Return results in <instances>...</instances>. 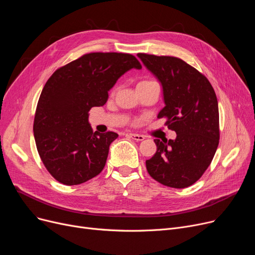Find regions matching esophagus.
<instances>
[{
	"instance_id": "obj_1",
	"label": "esophagus",
	"mask_w": 255,
	"mask_h": 255,
	"mask_svg": "<svg viewBox=\"0 0 255 255\" xmlns=\"http://www.w3.org/2000/svg\"><path fill=\"white\" fill-rule=\"evenodd\" d=\"M127 136H129L131 139H134L136 141H142L144 140V136L143 135H139V134H132V132H128V134H127Z\"/></svg>"
}]
</instances>
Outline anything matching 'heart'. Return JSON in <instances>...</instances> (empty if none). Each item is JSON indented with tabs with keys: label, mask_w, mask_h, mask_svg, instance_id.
<instances>
[{
	"label": "heart",
	"mask_w": 255,
	"mask_h": 255,
	"mask_svg": "<svg viewBox=\"0 0 255 255\" xmlns=\"http://www.w3.org/2000/svg\"><path fill=\"white\" fill-rule=\"evenodd\" d=\"M142 82H148V81H142ZM114 92V91H113Z\"/></svg>",
	"instance_id": "obj_1"
}]
</instances>
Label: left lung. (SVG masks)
<instances>
[{"label": "left lung", "mask_w": 255, "mask_h": 255, "mask_svg": "<svg viewBox=\"0 0 255 255\" xmlns=\"http://www.w3.org/2000/svg\"><path fill=\"white\" fill-rule=\"evenodd\" d=\"M160 80L165 107L157 118L176 132L175 140L154 139L156 152L146 161L149 175L160 184L183 189L195 184L212 163L220 139L219 109L210 81L184 60L139 53Z\"/></svg>", "instance_id": "1"}]
</instances>
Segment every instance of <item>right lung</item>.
Returning <instances> with one entry per match:
<instances>
[{"mask_svg":"<svg viewBox=\"0 0 255 255\" xmlns=\"http://www.w3.org/2000/svg\"><path fill=\"white\" fill-rule=\"evenodd\" d=\"M142 68L126 53H88L59 67L44 85L36 107L33 131L46 170L59 183L75 186L99 175L114 131H92L88 112L102 107L119 77Z\"/></svg>","mask_w":255,"mask_h":255,"instance_id":"1","label":"right lung"}]
</instances>
